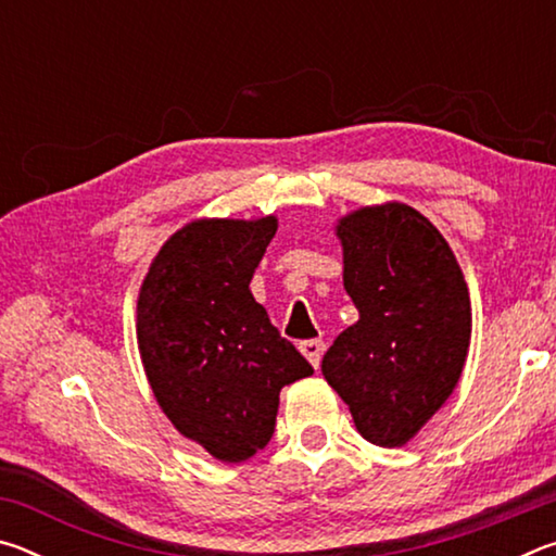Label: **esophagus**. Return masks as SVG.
I'll use <instances>...</instances> for the list:
<instances>
[{"label": "esophagus", "mask_w": 556, "mask_h": 556, "mask_svg": "<svg viewBox=\"0 0 556 556\" xmlns=\"http://www.w3.org/2000/svg\"><path fill=\"white\" fill-rule=\"evenodd\" d=\"M324 341H318V338H312V341H301L299 343V351L304 353V357L308 363L314 365V368L318 370V365H321V355H324Z\"/></svg>", "instance_id": "esophagus-1"}]
</instances>
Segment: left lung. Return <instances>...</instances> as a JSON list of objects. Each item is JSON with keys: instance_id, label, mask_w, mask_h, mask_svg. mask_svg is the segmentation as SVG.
Instances as JSON below:
<instances>
[{"instance_id": "1", "label": "left lung", "mask_w": 556, "mask_h": 556, "mask_svg": "<svg viewBox=\"0 0 556 556\" xmlns=\"http://www.w3.org/2000/svg\"><path fill=\"white\" fill-rule=\"evenodd\" d=\"M343 287L361 318L321 363L363 439L404 446L441 409L464 372L470 296L456 255L404 203L365 205L338 220Z\"/></svg>"}]
</instances>
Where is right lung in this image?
Segmentation results:
<instances>
[{
    "instance_id": "obj_1",
    "label": "right lung",
    "mask_w": 556,
    "mask_h": 556,
    "mask_svg": "<svg viewBox=\"0 0 556 556\" xmlns=\"http://www.w3.org/2000/svg\"><path fill=\"white\" fill-rule=\"evenodd\" d=\"M275 232V215L188 223L139 289L137 343L159 407L225 464L267 446L281 388L314 372L250 291Z\"/></svg>"
}]
</instances>
